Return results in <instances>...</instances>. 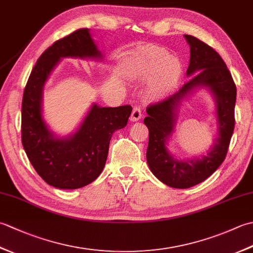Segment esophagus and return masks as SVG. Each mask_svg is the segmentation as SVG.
I'll list each match as a JSON object with an SVG mask.
<instances>
[{
  "instance_id": "1",
  "label": "esophagus",
  "mask_w": 253,
  "mask_h": 253,
  "mask_svg": "<svg viewBox=\"0 0 253 253\" xmlns=\"http://www.w3.org/2000/svg\"><path fill=\"white\" fill-rule=\"evenodd\" d=\"M142 114H141V110L140 107H133V110L131 112V116H130V121L131 122H137L141 118Z\"/></svg>"
}]
</instances>
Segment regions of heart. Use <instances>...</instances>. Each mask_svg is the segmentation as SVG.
<instances>
[{
    "label": "heart",
    "mask_w": 253,
    "mask_h": 253,
    "mask_svg": "<svg viewBox=\"0 0 253 253\" xmlns=\"http://www.w3.org/2000/svg\"><path fill=\"white\" fill-rule=\"evenodd\" d=\"M181 72L180 62L162 51L148 52L130 68L131 77L135 79L150 78L159 73L151 84V93L154 95H162L173 88Z\"/></svg>",
    "instance_id": "heart-1"
}]
</instances>
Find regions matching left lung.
Returning a JSON list of instances; mask_svg holds the SVG:
<instances>
[{
	"label": "left lung",
	"mask_w": 253,
	"mask_h": 253,
	"mask_svg": "<svg viewBox=\"0 0 253 253\" xmlns=\"http://www.w3.org/2000/svg\"><path fill=\"white\" fill-rule=\"evenodd\" d=\"M184 37L190 46L187 76L191 79L168 99L149 105L148 116L143 120L149 129V169L163 184L178 189L200 184L223 163L235 127L237 92L232 75L218 53L196 37ZM200 87L208 88L216 101L217 137L207 155L187 160L176 159L167 149V142L174 131L179 105L182 99Z\"/></svg>",
	"instance_id": "obj_1"
}]
</instances>
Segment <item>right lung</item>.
<instances>
[{"instance_id":"obj_1","label":"right lung","mask_w":253,"mask_h":253,"mask_svg":"<svg viewBox=\"0 0 253 253\" xmlns=\"http://www.w3.org/2000/svg\"><path fill=\"white\" fill-rule=\"evenodd\" d=\"M64 57L100 61L103 55L87 28L57 40L42 53L24 90L21 142L31 165L46 184L78 189L95 180L103 170L113 132L127 125L132 107H101L93 103L72 135L53 133L43 117V88Z\"/></svg>"}]
</instances>
